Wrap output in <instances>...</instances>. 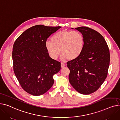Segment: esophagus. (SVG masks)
<instances>
[{
  "label": "esophagus",
  "instance_id": "34e87169",
  "mask_svg": "<svg viewBox=\"0 0 120 120\" xmlns=\"http://www.w3.org/2000/svg\"><path fill=\"white\" fill-rule=\"evenodd\" d=\"M66 66L65 63H64V62H61V67H64Z\"/></svg>",
  "mask_w": 120,
  "mask_h": 120
}]
</instances>
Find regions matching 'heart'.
Masks as SVG:
<instances>
[{
    "label": "heart",
    "instance_id": "heart-1",
    "mask_svg": "<svg viewBox=\"0 0 120 120\" xmlns=\"http://www.w3.org/2000/svg\"><path fill=\"white\" fill-rule=\"evenodd\" d=\"M83 35L79 31L61 30L56 33L51 41L45 44L46 50L50 58L57 60L61 53L63 60H72L78 58L84 47Z\"/></svg>",
    "mask_w": 120,
    "mask_h": 120
}]
</instances>
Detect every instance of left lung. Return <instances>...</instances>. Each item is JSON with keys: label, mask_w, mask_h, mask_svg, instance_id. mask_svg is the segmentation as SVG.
Masks as SVG:
<instances>
[{"label": "left lung", "mask_w": 120, "mask_h": 120, "mask_svg": "<svg viewBox=\"0 0 120 120\" xmlns=\"http://www.w3.org/2000/svg\"><path fill=\"white\" fill-rule=\"evenodd\" d=\"M83 35V51L75 60L69 61V80L73 88L83 94H92L106 79L110 61L109 50L102 35L86 26L75 28Z\"/></svg>", "instance_id": "8db88e82"}]
</instances>
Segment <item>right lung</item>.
Returning a JSON list of instances; mask_svg holds the SVG:
<instances>
[{
	"instance_id": "1",
	"label": "right lung",
	"mask_w": 120,
	"mask_h": 120,
	"mask_svg": "<svg viewBox=\"0 0 120 120\" xmlns=\"http://www.w3.org/2000/svg\"><path fill=\"white\" fill-rule=\"evenodd\" d=\"M60 27L34 26L21 34L13 44V71L21 87L29 94L45 93L53 85V75L60 70V62L51 58L45 47L47 38Z\"/></svg>"
}]
</instances>
